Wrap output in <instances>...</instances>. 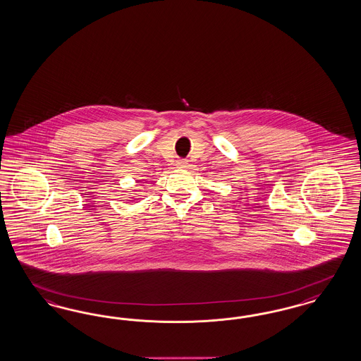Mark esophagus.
<instances>
[{
  "label": "esophagus",
  "mask_w": 361,
  "mask_h": 361,
  "mask_svg": "<svg viewBox=\"0 0 361 361\" xmlns=\"http://www.w3.org/2000/svg\"><path fill=\"white\" fill-rule=\"evenodd\" d=\"M177 168H186L188 166V161L186 160H177Z\"/></svg>",
  "instance_id": "34e87169"
}]
</instances>
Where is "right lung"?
<instances>
[{
  "label": "right lung",
  "mask_w": 361,
  "mask_h": 361,
  "mask_svg": "<svg viewBox=\"0 0 361 361\" xmlns=\"http://www.w3.org/2000/svg\"><path fill=\"white\" fill-rule=\"evenodd\" d=\"M135 200H136V198H135Z\"/></svg>",
  "instance_id": "right-lung-1"
}]
</instances>
